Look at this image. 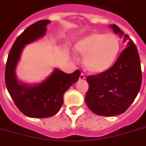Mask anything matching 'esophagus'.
Listing matches in <instances>:
<instances>
[{
    "label": "esophagus",
    "mask_w": 146,
    "mask_h": 146,
    "mask_svg": "<svg viewBox=\"0 0 146 146\" xmlns=\"http://www.w3.org/2000/svg\"><path fill=\"white\" fill-rule=\"evenodd\" d=\"M85 78H86L85 74H83V73H81V74H80V77H79V79L80 80H84Z\"/></svg>",
    "instance_id": "34e87169"
}]
</instances>
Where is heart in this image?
I'll list each match as a JSON object with an SVG mask.
<instances>
[{
	"label": "heart",
	"mask_w": 146,
	"mask_h": 146,
	"mask_svg": "<svg viewBox=\"0 0 146 146\" xmlns=\"http://www.w3.org/2000/svg\"><path fill=\"white\" fill-rule=\"evenodd\" d=\"M77 52L84 55V64L92 72H102L114 63L119 50V43L113 35L99 32L83 37L75 45Z\"/></svg>",
	"instance_id": "obj_1"
}]
</instances>
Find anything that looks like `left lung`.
I'll return each mask as SVG.
<instances>
[{
	"label": "left lung",
	"mask_w": 146,
	"mask_h": 146,
	"mask_svg": "<svg viewBox=\"0 0 146 146\" xmlns=\"http://www.w3.org/2000/svg\"><path fill=\"white\" fill-rule=\"evenodd\" d=\"M110 27L116 34L123 35L127 47L108 70L87 77L88 90L85 98L87 106L94 114L106 117L125 112L138 94L142 83L140 60L135 44L117 25Z\"/></svg>",
	"instance_id": "obj_1"
}]
</instances>
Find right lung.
<instances>
[{
	"label": "right lung",
	"mask_w": 146,
	"mask_h": 146,
	"mask_svg": "<svg viewBox=\"0 0 146 146\" xmlns=\"http://www.w3.org/2000/svg\"><path fill=\"white\" fill-rule=\"evenodd\" d=\"M48 20H41L27 28L15 41L5 68V82L16 106L23 114L33 118L49 117L58 113L63 103V94L79 79L80 71L66 74L55 68L43 83L29 86L20 83L15 68L25 45L45 35Z\"/></svg>",
	"instance_id": "add662e5"
}]
</instances>
